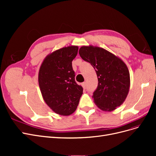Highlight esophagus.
I'll use <instances>...</instances> for the list:
<instances>
[{
	"mask_svg": "<svg viewBox=\"0 0 156 156\" xmlns=\"http://www.w3.org/2000/svg\"><path fill=\"white\" fill-rule=\"evenodd\" d=\"M81 85H82V87H83V88L84 89H85V88H86V83H85V82L83 83Z\"/></svg>",
	"mask_w": 156,
	"mask_h": 156,
	"instance_id": "34e87169",
	"label": "esophagus"
}]
</instances>
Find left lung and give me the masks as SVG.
Wrapping results in <instances>:
<instances>
[{"instance_id":"left-lung-1","label":"left lung","mask_w":156,"mask_h":156,"mask_svg":"<svg viewBox=\"0 0 156 156\" xmlns=\"http://www.w3.org/2000/svg\"><path fill=\"white\" fill-rule=\"evenodd\" d=\"M79 53L91 64L97 74L98 85L93 93L94 102L103 111L115 110L124 102L129 90L130 75L126 64L100 47L83 45Z\"/></svg>"}]
</instances>
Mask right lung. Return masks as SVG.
Returning <instances> with one entry per match:
<instances>
[{
  "mask_svg": "<svg viewBox=\"0 0 156 156\" xmlns=\"http://www.w3.org/2000/svg\"><path fill=\"white\" fill-rule=\"evenodd\" d=\"M78 46L69 45L47 55L38 73V83L45 103L55 113L69 116L77 109L83 88L75 81L72 61Z\"/></svg>",
  "mask_w": 156,
  "mask_h": 156,
  "instance_id": "add662e5",
  "label": "right lung"
}]
</instances>
